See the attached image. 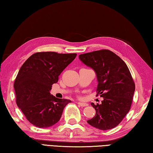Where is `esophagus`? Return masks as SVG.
I'll list each match as a JSON object with an SVG mask.
<instances>
[{
    "label": "esophagus",
    "mask_w": 153,
    "mask_h": 153,
    "mask_svg": "<svg viewBox=\"0 0 153 153\" xmlns=\"http://www.w3.org/2000/svg\"><path fill=\"white\" fill-rule=\"evenodd\" d=\"M78 104L79 105V106H82V107L88 106V104L84 103V102H78Z\"/></svg>",
    "instance_id": "obj_1"
}]
</instances>
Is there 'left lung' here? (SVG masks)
<instances>
[{"label": "left lung", "mask_w": 153, "mask_h": 153, "mask_svg": "<svg viewBox=\"0 0 153 153\" xmlns=\"http://www.w3.org/2000/svg\"><path fill=\"white\" fill-rule=\"evenodd\" d=\"M79 58L96 72L97 96L103 97L100 104L91 103L96 115L87 123L102 130L114 128L128 113L133 100L135 83L128 67L108 49L81 54Z\"/></svg>", "instance_id": "1"}]
</instances>
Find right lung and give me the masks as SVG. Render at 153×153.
Masks as SVG:
<instances>
[{"label":"right lung","mask_w":153,"mask_h":153,"mask_svg":"<svg viewBox=\"0 0 153 153\" xmlns=\"http://www.w3.org/2000/svg\"><path fill=\"white\" fill-rule=\"evenodd\" d=\"M76 53L38 52L29 57L14 82L16 103L27 121L39 128L59 121L65 106L71 101L50 94L62 71L75 59Z\"/></svg>","instance_id":"right-lung-1"}]
</instances>
